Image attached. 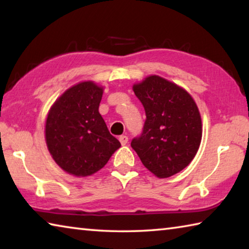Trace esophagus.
I'll return each mask as SVG.
<instances>
[{
    "mask_svg": "<svg viewBox=\"0 0 249 249\" xmlns=\"http://www.w3.org/2000/svg\"><path fill=\"white\" fill-rule=\"evenodd\" d=\"M119 140H120L122 145H126V144H127V142H128V137L125 136V135H122V136H120Z\"/></svg>",
    "mask_w": 249,
    "mask_h": 249,
    "instance_id": "obj_1",
    "label": "esophagus"
}]
</instances>
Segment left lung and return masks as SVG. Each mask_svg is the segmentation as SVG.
Here are the masks:
<instances>
[{"mask_svg": "<svg viewBox=\"0 0 249 249\" xmlns=\"http://www.w3.org/2000/svg\"><path fill=\"white\" fill-rule=\"evenodd\" d=\"M133 90L145 108L146 120L130 146L158 178L178 174L192 161L201 142L196 102L187 91L158 75L135 84Z\"/></svg>", "mask_w": 249, "mask_h": 249, "instance_id": "8db88e82", "label": "left lung"}]
</instances>
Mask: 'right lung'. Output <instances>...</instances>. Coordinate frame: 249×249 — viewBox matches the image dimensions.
I'll return each mask as SVG.
<instances>
[{"label":"right lung","mask_w":249,"mask_h":249,"mask_svg":"<svg viewBox=\"0 0 249 249\" xmlns=\"http://www.w3.org/2000/svg\"><path fill=\"white\" fill-rule=\"evenodd\" d=\"M103 89L91 81L75 84L59 98L46 121V142L54 161L77 177L107 165L121 142L99 113Z\"/></svg>","instance_id":"obj_1"}]
</instances>
